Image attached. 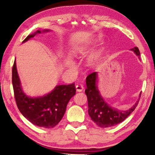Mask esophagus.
Listing matches in <instances>:
<instances>
[{"mask_svg": "<svg viewBox=\"0 0 155 155\" xmlns=\"http://www.w3.org/2000/svg\"><path fill=\"white\" fill-rule=\"evenodd\" d=\"M76 88H77V91L78 92H81V91H83L84 87L81 84H78L76 85Z\"/></svg>", "mask_w": 155, "mask_h": 155, "instance_id": "obj_1", "label": "esophagus"}]
</instances>
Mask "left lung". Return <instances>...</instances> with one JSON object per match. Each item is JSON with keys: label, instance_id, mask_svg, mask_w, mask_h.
<instances>
[{"label": "left lung", "instance_id": "1", "mask_svg": "<svg viewBox=\"0 0 155 155\" xmlns=\"http://www.w3.org/2000/svg\"><path fill=\"white\" fill-rule=\"evenodd\" d=\"M130 50L134 51L140 57V51L138 47H134ZM97 72H94L88 75L86 79L87 87L85 90V93L87 96L88 114L92 120L98 127L101 128L113 127L122 123L128 115L133 113L139 103L140 96L130 109L127 110H117V108L109 106L103 100L97 87Z\"/></svg>", "mask_w": 155, "mask_h": 155}]
</instances>
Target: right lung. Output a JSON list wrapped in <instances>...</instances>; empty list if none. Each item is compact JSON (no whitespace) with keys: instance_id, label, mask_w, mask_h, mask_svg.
<instances>
[{"instance_id":"obj_1","label":"right lung","mask_w":155,"mask_h":155,"mask_svg":"<svg viewBox=\"0 0 155 155\" xmlns=\"http://www.w3.org/2000/svg\"><path fill=\"white\" fill-rule=\"evenodd\" d=\"M41 32L37 31L28 35L22 42ZM12 83L16 103L21 114L33 124L46 128H53L58 124L64 116L68 101L76 93L75 85L72 83L58 85L44 97H27L22 90L15 61L12 70Z\"/></svg>"}]
</instances>
